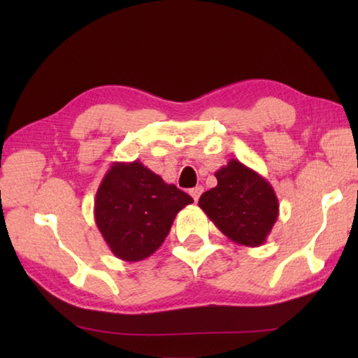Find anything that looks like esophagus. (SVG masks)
<instances>
[{
	"instance_id": "obj_1",
	"label": "esophagus",
	"mask_w": 358,
	"mask_h": 358,
	"mask_svg": "<svg viewBox=\"0 0 358 358\" xmlns=\"http://www.w3.org/2000/svg\"><path fill=\"white\" fill-rule=\"evenodd\" d=\"M203 192V187L202 186H196V187H192V189L189 191V194L192 196V199L194 201H199V197H201V194Z\"/></svg>"
}]
</instances>
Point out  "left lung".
<instances>
[{
    "instance_id": "obj_1",
    "label": "left lung",
    "mask_w": 358,
    "mask_h": 358,
    "mask_svg": "<svg viewBox=\"0 0 358 358\" xmlns=\"http://www.w3.org/2000/svg\"><path fill=\"white\" fill-rule=\"evenodd\" d=\"M215 177L217 185L202 194L199 207L229 240L250 248L264 245L280 215L273 187L238 159H230Z\"/></svg>"
}]
</instances>
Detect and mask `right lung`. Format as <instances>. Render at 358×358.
Here are the masks:
<instances>
[{
  "label": "right lung",
  "instance_id": "right-lung-1",
  "mask_svg": "<svg viewBox=\"0 0 358 358\" xmlns=\"http://www.w3.org/2000/svg\"><path fill=\"white\" fill-rule=\"evenodd\" d=\"M192 202L141 161L113 162L96 192L94 221L115 256L138 262L159 250L175 216Z\"/></svg>",
  "mask_w": 358,
  "mask_h": 358
}]
</instances>
